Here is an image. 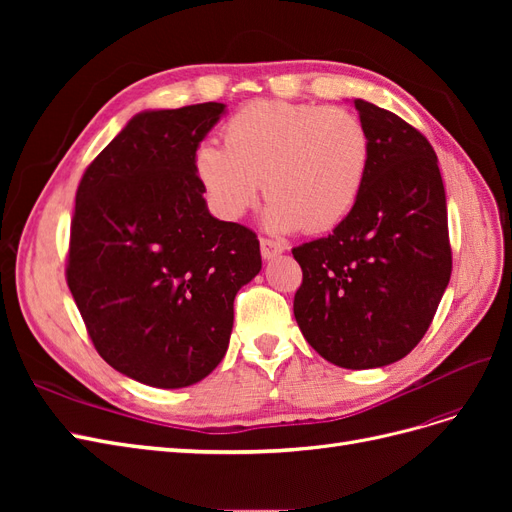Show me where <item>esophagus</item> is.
I'll return each mask as SVG.
<instances>
[{
  "label": "esophagus",
  "instance_id": "34e87169",
  "mask_svg": "<svg viewBox=\"0 0 512 512\" xmlns=\"http://www.w3.org/2000/svg\"><path fill=\"white\" fill-rule=\"evenodd\" d=\"M284 250H286V245H284V243H280V241L267 239V237H262V239H260V254H262V258H265V260L275 258V256H280Z\"/></svg>",
  "mask_w": 512,
  "mask_h": 512
}]
</instances>
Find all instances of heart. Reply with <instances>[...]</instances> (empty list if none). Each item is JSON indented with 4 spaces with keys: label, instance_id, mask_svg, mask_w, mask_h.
I'll return each mask as SVG.
<instances>
[{
    "label": "heart",
    "instance_id": "b5f03b06",
    "mask_svg": "<svg viewBox=\"0 0 512 512\" xmlns=\"http://www.w3.org/2000/svg\"><path fill=\"white\" fill-rule=\"evenodd\" d=\"M224 147L205 143L194 173L213 213L239 220L254 207L265 179L267 224L322 235L359 203L371 138L365 123L339 106L256 100L222 128Z\"/></svg>",
    "mask_w": 512,
    "mask_h": 512
}]
</instances>
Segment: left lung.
I'll return each mask as SVG.
<instances>
[{
    "label": "left lung",
    "instance_id": "obj_1",
    "mask_svg": "<svg viewBox=\"0 0 512 512\" xmlns=\"http://www.w3.org/2000/svg\"><path fill=\"white\" fill-rule=\"evenodd\" d=\"M371 138L363 194L329 237L294 247V318L322 359L395 363L423 339L451 280L446 194L436 151L408 121L354 100Z\"/></svg>",
    "mask_w": 512,
    "mask_h": 512
}]
</instances>
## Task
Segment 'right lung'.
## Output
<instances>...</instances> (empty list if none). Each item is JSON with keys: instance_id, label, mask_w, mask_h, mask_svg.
I'll list each match as a JSON object with an SVG mask.
<instances>
[{"instance_id": "add662e5", "label": "right lung", "mask_w": 512, "mask_h": 512, "mask_svg": "<svg viewBox=\"0 0 512 512\" xmlns=\"http://www.w3.org/2000/svg\"><path fill=\"white\" fill-rule=\"evenodd\" d=\"M224 104L136 115L81 177L66 282L113 369L181 389L224 359L237 290L262 267L256 232L207 211L194 153Z\"/></svg>"}]
</instances>
